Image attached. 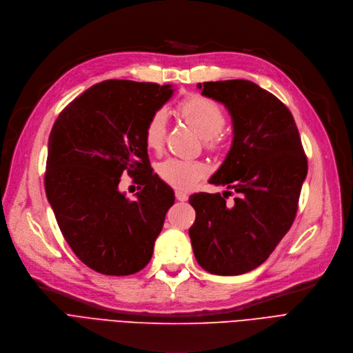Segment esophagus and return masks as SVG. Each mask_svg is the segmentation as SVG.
I'll return each mask as SVG.
<instances>
[{
  "mask_svg": "<svg viewBox=\"0 0 353 353\" xmlns=\"http://www.w3.org/2000/svg\"><path fill=\"white\" fill-rule=\"evenodd\" d=\"M175 196L178 201H181V203H185V201L188 199V194L183 191H175Z\"/></svg>",
  "mask_w": 353,
  "mask_h": 353,
  "instance_id": "1",
  "label": "esophagus"
}]
</instances>
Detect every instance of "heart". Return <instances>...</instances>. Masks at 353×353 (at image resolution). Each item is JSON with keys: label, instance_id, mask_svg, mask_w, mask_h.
Segmentation results:
<instances>
[{"label": "heart", "instance_id": "heart-1", "mask_svg": "<svg viewBox=\"0 0 353 353\" xmlns=\"http://www.w3.org/2000/svg\"><path fill=\"white\" fill-rule=\"evenodd\" d=\"M178 113L187 123L194 126L205 145L211 149L220 145V132L225 125V112L215 100L192 94L178 105ZM166 135V113L157 110L145 126V145L148 149L159 152ZM157 172L161 179L178 190H191L195 183L207 174V166L203 162L168 158L158 163Z\"/></svg>", "mask_w": 353, "mask_h": 353}]
</instances>
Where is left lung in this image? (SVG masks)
I'll use <instances>...</instances> for the list:
<instances>
[{
  "instance_id": "obj_1",
  "label": "left lung",
  "mask_w": 353,
  "mask_h": 353,
  "mask_svg": "<svg viewBox=\"0 0 353 353\" xmlns=\"http://www.w3.org/2000/svg\"><path fill=\"white\" fill-rule=\"evenodd\" d=\"M196 88L231 114V149L210 182L237 196L227 203L230 191L191 195L190 239L204 270L239 276L263 264L290 230L307 159L290 110L270 92L241 79Z\"/></svg>"
}]
</instances>
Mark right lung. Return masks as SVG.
<instances>
[{
  "label": "right lung",
  "instance_id": "right-lung-1",
  "mask_svg": "<svg viewBox=\"0 0 353 353\" xmlns=\"http://www.w3.org/2000/svg\"><path fill=\"white\" fill-rule=\"evenodd\" d=\"M171 85L106 80L59 114L48 138L46 194L63 237L92 270L138 273L149 263L174 191L154 174L145 126L171 99ZM141 191L130 201L120 176Z\"/></svg>",
  "mask_w": 353,
  "mask_h": 353
}]
</instances>
